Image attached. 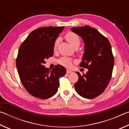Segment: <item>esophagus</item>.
Listing matches in <instances>:
<instances>
[{
	"label": "esophagus",
	"instance_id": "34e87169",
	"mask_svg": "<svg viewBox=\"0 0 129 129\" xmlns=\"http://www.w3.org/2000/svg\"><path fill=\"white\" fill-rule=\"evenodd\" d=\"M71 73H72V71H71V70H69V69H67V74Z\"/></svg>",
	"mask_w": 129,
	"mask_h": 129
}]
</instances>
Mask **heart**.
<instances>
[{
  "instance_id": "b5f03b06",
  "label": "heart",
  "mask_w": 129,
  "mask_h": 129,
  "mask_svg": "<svg viewBox=\"0 0 129 129\" xmlns=\"http://www.w3.org/2000/svg\"><path fill=\"white\" fill-rule=\"evenodd\" d=\"M65 39H66V40L68 41V42L71 44L75 48L79 47L81 41H80V37L78 36L77 34L74 33L73 32H69L65 35ZM59 42H60V39L59 38L57 39L55 41V42L54 43V49H56L57 48ZM58 62H59L60 64L68 67L71 66L72 65V60L71 58L65 57L61 58L60 59L58 60Z\"/></svg>"
}]
</instances>
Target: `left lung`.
I'll return each mask as SVG.
<instances>
[{
  "instance_id": "8db88e82",
  "label": "left lung",
  "mask_w": 129,
  "mask_h": 129,
  "mask_svg": "<svg viewBox=\"0 0 129 129\" xmlns=\"http://www.w3.org/2000/svg\"><path fill=\"white\" fill-rule=\"evenodd\" d=\"M71 30L82 39L85 45L81 67L88 69L86 74L77 72L75 89L78 94L88 99L102 94L109 84L114 64L112 47L108 39L89 25L73 27Z\"/></svg>"
}]
</instances>
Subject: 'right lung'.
Wrapping results in <instances>:
<instances>
[{
    "label": "right lung",
    "mask_w": 129,
    "mask_h": 129,
    "mask_svg": "<svg viewBox=\"0 0 129 129\" xmlns=\"http://www.w3.org/2000/svg\"><path fill=\"white\" fill-rule=\"evenodd\" d=\"M64 27L39 28L30 32L19 49L16 65L23 85L30 94L40 99L53 96L59 79L66 74L60 65L49 69L44 65L53 56L54 43Z\"/></svg>",
    "instance_id": "right-lung-1"
}]
</instances>
